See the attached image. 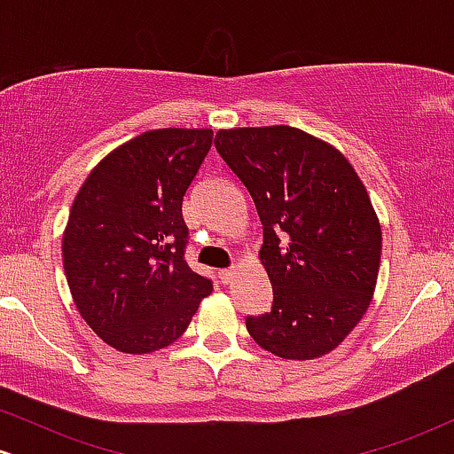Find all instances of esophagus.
<instances>
[{
  "label": "esophagus",
  "mask_w": 454,
  "mask_h": 454,
  "mask_svg": "<svg viewBox=\"0 0 454 454\" xmlns=\"http://www.w3.org/2000/svg\"><path fill=\"white\" fill-rule=\"evenodd\" d=\"M234 273H237V270H234V269H222L220 273H217V278H220L222 284H231L232 278H234Z\"/></svg>",
  "instance_id": "esophagus-1"
}]
</instances>
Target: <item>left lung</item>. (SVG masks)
I'll list each match as a JSON object with an SVG mask.
<instances>
[{
  "label": "left lung",
  "instance_id": "1",
  "mask_svg": "<svg viewBox=\"0 0 454 454\" xmlns=\"http://www.w3.org/2000/svg\"><path fill=\"white\" fill-rule=\"evenodd\" d=\"M215 149L262 222L273 305L245 317L249 335L293 361L335 350L378 281L382 231L363 181L341 151L299 128L220 129Z\"/></svg>",
  "mask_w": 454,
  "mask_h": 454
}]
</instances>
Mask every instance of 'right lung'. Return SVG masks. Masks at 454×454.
<instances>
[{"label":"right lung","mask_w":454,"mask_h":454,"mask_svg":"<svg viewBox=\"0 0 454 454\" xmlns=\"http://www.w3.org/2000/svg\"><path fill=\"white\" fill-rule=\"evenodd\" d=\"M211 143V129L143 132L111 151L78 190L61 245L66 279L82 320L114 350L170 346L211 294V279L185 262L181 213Z\"/></svg>","instance_id":"1"}]
</instances>
